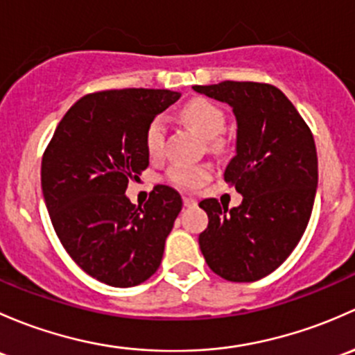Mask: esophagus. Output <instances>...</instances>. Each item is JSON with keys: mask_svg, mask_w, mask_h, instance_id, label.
Returning a JSON list of instances; mask_svg holds the SVG:
<instances>
[{"mask_svg": "<svg viewBox=\"0 0 355 355\" xmlns=\"http://www.w3.org/2000/svg\"><path fill=\"white\" fill-rule=\"evenodd\" d=\"M182 203H184L186 208L196 207V200L191 198V196H182Z\"/></svg>", "mask_w": 355, "mask_h": 355, "instance_id": "obj_1", "label": "esophagus"}]
</instances>
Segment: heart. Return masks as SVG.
I'll return each instance as SVG.
<instances>
[{"label":"heart","mask_w":355,"mask_h":355,"mask_svg":"<svg viewBox=\"0 0 355 355\" xmlns=\"http://www.w3.org/2000/svg\"><path fill=\"white\" fill-rule=\"evenodd\" d=\"M182 119L198 131L205 140H215L225 130V116L217 104L208 98H193L182 107ZM166 140V119L162 116L153 118L145 131V147L150 157H159ZM208 178V171L195 164L178 162L167 171V181L181 189H195Z\"/></svg>","instance_id":"obj_1"}]
</instances>
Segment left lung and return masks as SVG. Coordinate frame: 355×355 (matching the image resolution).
I'll return each mask as SVG.
<instances>
[{
	"mask_svg": "<svg viewBox=\"0 0 355 355\" xmlns=\"http://www.w3.org/2000/svg\"><path fill=\"white\" fill-rule=\"evenodd\" d=\"M193 89L232 107L236 155L224 179L243 195L234 208L217 198L200 202L208 215L200 250L222 279L254 282L286 261L308 227L318 186L313 133L270 83L227 80Z\"/></svg>",
	"mask_w": 355,
	"mask_h": 355,
	"instance_id": "1",
	"label": "left lung"
}]
</instances>
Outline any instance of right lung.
I'll return each mask as SVG.
<instances>
[{"label": "right lung", "mask_w": 355, "mask_h": 355, "mask_svg": "<svg viewBox=\"0 0 355 355\" xmlns=\"http://www.w3.org/2000/svg\"><path fill=\"white\" fill-rule=\"evenodd\" d=\"M181 97L155 89L87 94L69 107L42 157L41 184L61 244L85 273L112 287H133L159 268L182 200L157 184L148 202L124 191L148 167L145 131Z\"/></svg>", "instance_id": "1"}]
</instances>
